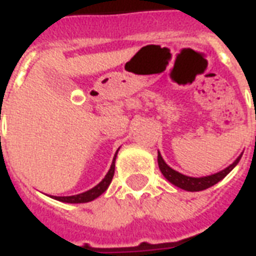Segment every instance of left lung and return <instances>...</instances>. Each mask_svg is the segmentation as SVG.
Segmentation results:
<instances>
[{
	"label": "left lung",
	"instance_id": "left-lung-1",
	"mask_svg": "<svg viewBox=\"0 0 256 256\" xmlns=\"http://www.w3.org/2000/svg\"><path fill=\"white\" fill-rule=\"evenodd\" d=\"M242 158V154H240L236 160H234V164H230L228 168H225L222 171L217 172L214 175H210V176H205V178H190V176L186 175H182L175 170H172L171 166H168L166 164V162L162 160V154L158 152V156H157V162H158V168H160V171L164 176H166V180H170L172 184H175V186L180 187L183 190L187 191H200V190H206V188H209V187L214 186L216 183H218L221 179H224L225 176L228 175L229 172L234 170L236 164L239 162V160Z\"/></svg>",
	"mask_w": 256,
	"mask_h": 256
}]
</instances>
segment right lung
<instances>
[{"instance_id": "obj_1", "label": "right lung", "mask_w": 256, "mask_h": 256, "mask_svg": "<svg viewBox=\"0 0 256 256\" xmlns=\"http://www.w3.org/2000/svg\"><path fill=\"white\" fill-rule=\"evenodd\" d=\"M115 158H116V154L114 157L112 164H111V168H110L108 174L106 175V178L100 182L98 186H94V188L85 191L82 194H77V196H54V198L58 200H62V202H68V204H84V202H90V200H94V198H98L99 196H102L104 191L107 190V187L110 186L111 180H112L114 172H115Z\"/></svg>"}]
</instances>
